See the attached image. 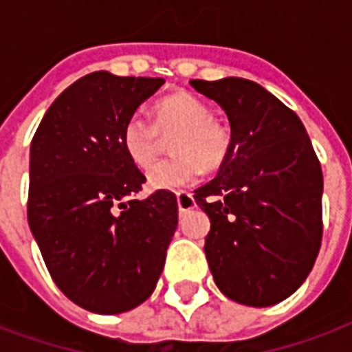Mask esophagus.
<instances>
[{
    "label": "esophagus",
    "instance_id": "34e87169",
    "mask_svg": "<svg viewBox=\"0 0 352 352\" xmlns=\"http://www.w3.org/2000/svg\"><path fill=\"white\" fill-rule=\"evenodd\" d=\"M177 205H179V210L184 212V210H190L196 207V201H194V196L186 192V190H181L177 192Z\"/></svg>",
    "mask_w": 352,
    "mask_h": 352
}]
</instances>
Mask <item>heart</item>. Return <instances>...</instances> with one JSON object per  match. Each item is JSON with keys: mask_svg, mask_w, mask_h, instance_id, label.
I'll list each match as a JSON object with an SVG mask.
<instances>
[{"mask_svg": "<svg viewBox=\"0 0 352 352\" xmlns=\"http://www.w3.org/2000/svg\"><path fill=\"white\" fill-rule=\"evenodd\" d=\"M169 140L175 155L158 162L147 173L153 190H175L196 183L203 168H220L231 149V134L205 100L192 93H173L155 106L153 123L143 116H132L124 123L121 143L130 162L149 168L160 151V136Z\"/></svg>", "mask_w": 352, "mask_h": 352, "instance_id": "1", "label": "heart"}]
</instances>
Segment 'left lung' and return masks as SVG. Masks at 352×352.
Instances as JSON below:
<instances>
[{"label": "left lung", "instance_id": "8db88e82", "mask_svg": "<svg viewBox=\"0 0 352 352\" xmlns=\"http://www.w3.org/2000/svg\"><path fill=\"white\" fill-rule=\"evenodd\" d=\"M190 85L231 126L226 162L194 196L210 220L205 256L214 283L239 304L274 306L304 283L321 248V164L298 116L259 83Z\"/></svg>", "mask_w": 352, "mask_h": 352}]
</instances>
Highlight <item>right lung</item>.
<instances>
[{"label":"right lung","instance_id":"obj_1","mask_svg":"<svg viewBox=\"0 0 352 352\" xmlns=\"http://www.w3.org/2000/svg\"><path fill=\"white\" fill-rule=\"evenodd\" d=\"M162 83L91 72L57 96L31 142V233L57 287L93 314L149 298L177 229L173 192L134 199L145 175L121 143L124 123Z\"/></svg>","mask_w":352,"mask_h":352}]
</instances>
